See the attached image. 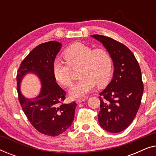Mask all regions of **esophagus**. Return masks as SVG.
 <instances>
[{
  "label": "esophagus",
  "mask_w": 156,
  "mask_h": 156,
  "mask_svg": "<svg viewBox=\"0 0 156 156\" xmlns=\"http://www.w3.org/2000/svg\"><path fill=\"white\" fill-rule=\"evenodd\" d=\"M84 101H85V99H78L76 100V102L77 104H80V103H82V102Z\"/></svg>",
  "instance_id": "obj_1"
}]
</instances>
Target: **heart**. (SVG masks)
Instances as JSON below:
<instances>
[{"label": "heart", "instance_id": "1", "mask_svg": "<svg viewBox=\"0 0 156 156\" xmlns=\"http://www.w3.org/2000/svg\"><path fill=\"white\" fill-rule=\"evenodd\" d=\"M66 62L55 60L52 72L55 80L65 87L72 84L71 68L80 67L78 76L80 80L70 89L69 95L73 99L82 98L97 86H105L110 81L113 72L111 55L103 48L94 49L82 42H75L63 52Z\"/></svg>", "mask_w": 156, "mask_h": 156}]
</instances>
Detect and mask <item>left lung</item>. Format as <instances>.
<instances>
[{
  "instance_id": "obj_1",
  "label": "left lung",
  "mask_w": 156,
  "mask_h": 156,
  "mask_svg": "<svg viewBox=\"0 0 156 156\" xmlns=\"http://www.w3.org/2000/svg\"><path fill=\"white\" fill-rule=\"evenodd\" d=\"M99 41L112 57L114 71L112 81L99 94V125L106 131L119 133L131 124L140 107L144 92L141 71L138 61L124 44L100 35Z\"/></svg>"
}]
</instances>
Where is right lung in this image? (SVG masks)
Masks as SVG:
<instances>
[{
    "label": "right lung",
    "instance_id": "obj_1",
    "mask_svg": "<svg viewBox=\"0 0 156 156\" xmlns=\"http://www.w3.org/2000/svg\"><path fill=\"white\" fill-rule=\"evenodd\" d=\"M62 44L50 41L34 48L23 59L17 73V90L19 101L25 116L36 130L44 135L57 136L71 126L76 104H62L66 92L57 84L52 65ZM35 74L41 83L39 95L33 99L24 97L20 84L27 73Z\"/></svg>",
    "mask_w": 156,
    "mask_h": 156
}]
</instances>
